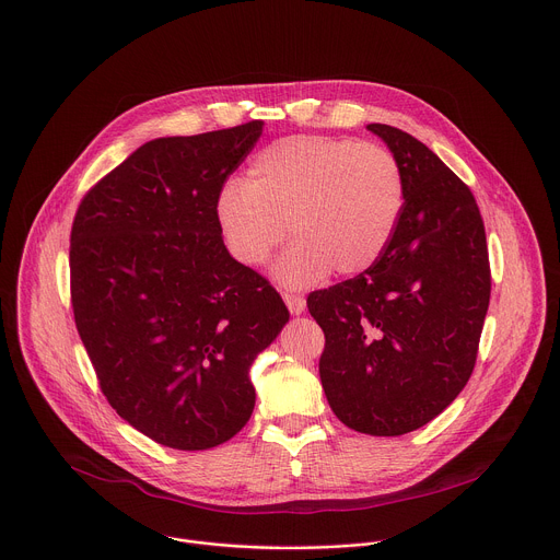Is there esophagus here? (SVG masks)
I'll list each match as a JSON object with an SVG mask.
<instances>
[{"label": "esophagus", "mask_w": 560, "mask_h": 560, "mask_svg": "<svg viewBox=\"0 0 560 560\" xmlns=\"http://www.w3.org/2000/svg\"><path fill=\"white\" fill-rule=\"evenodd\" d=\"M283 301H285V305H288V310H290V314H294V316H299V314H303L305 312V299L301 296V294H292V292H283Z\"/></svg>", "instance_id": "esophagus-1"}]
</instances>
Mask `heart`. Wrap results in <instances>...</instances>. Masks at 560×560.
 <instances>
[{
	"label": "heart",
	"instance_id": "obj_1",
	"mask_svg": "<svg viewBox=\"0 0 560 560\" xmlns=\"http://www.w3.org/2000/svg\"><path fill=\"white\" fill-rule=\"evenodd\" d=\"M402 207V171L385 147L292 136L261 149L246 182L222 186L215 218L229 250L246 266H264L290 229L296 240L275 277L305 288L331 270L355 277L374 268Z\"/></svg>",
	"mask_w": 560,
	"mask_h": 560
}]
</instances>
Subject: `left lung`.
Segmentation results:
<instances>
[{"label": "left lung", "mask_w": 560, "mask_h": 560, "mask_svg": "<svg viewBox=\"0 0 560 560\" xmlns=\"http://www.w3.org/2000/svg\"><path fill=\"white\" fill-rule=\"evenodd\" d=\"M398 160L405 207L374 268L307 296L336 418L394 438L438 418L466 387L490 303V264L468 186L411 133L371 122Z\"/></svg>", "instance_id": "obj_1"}]
</instances>
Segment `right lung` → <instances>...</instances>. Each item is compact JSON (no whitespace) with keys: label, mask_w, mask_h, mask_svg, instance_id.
<instances>
[{"label":"right lung","mask_w":560,"mask_h":560,"mask_svg":"<svg viewBox=\"0 0 560 560\" xmlns=\"http://www.w3.org/2000/svg\"><path fill=\"white\" fill-rule=\"evenodd\" d=\"M264 131L155 138L79 205L70 290L79 336L116 413L153 442L207 451L253 416L248 371L290 312L231 257L215 218L226 177Z\"/></svg>","instance_id":"right-lung-1"}]
</instances>
